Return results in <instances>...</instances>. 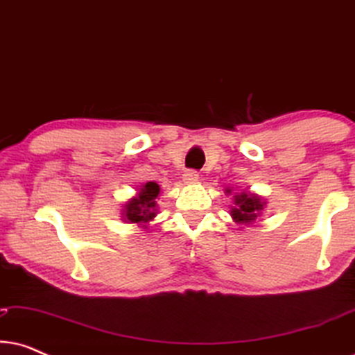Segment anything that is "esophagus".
Wrapping results in <instances>:
<instances>
[{"mask_svg":"<svg viewBox=\"0 0 355 355\" xmlns=\"http://www.w3.org/2000/svg\"><path fill=\"white\" fill-rule=\"evenodd\" d=\"M182 179L186 184H196L198 181V174L196 171H191V169H189V171L184 173Z\"/></svg>","mask_w":355,"mask_h":355,"instance_id":"esophagus-1","label":"esophagus"}]
</instances>
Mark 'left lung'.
Returning a JSON list of instances; mask_svg holds the SVG:
<instances>
[{
    "instance_id": "left-lung-1",
    "label": "left lung",
    "mask_w": 355,
    "mask_h": 355,
    "mask_svg": "<svg viewBox=\"0 0 355 355\" xmlns=\"http://www.w3.org/2000/svg\"><path fill=\"white\" fill-rule=\"evenodd\" d=\"M227 193H231V189H226ZM266 202L257 193L242 191L234 196V207H231V216L237 225H252L257 218L261 215Z\"/></svg>"
}]
</instances>
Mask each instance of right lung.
I'll list each match as a JSON object with an SVG mask.
<instances>
[{"mask_svg":"<svg viewBox=\"0 0 355 355\" xmlns=\"http://www.w3.org/2000/svg\"><path fill=\"white\" fill-rule=\"evenodd\" d=\"M159 196V186L155 181H148L140 186V191L135 193V197L129 198L124 203L121 218L125 223L147 227L150 223L157 216V198Z\"/></svg>","mask_w":355,"mask_h":355,"instance_id":"right-lung-1","label":"right lung"}]
</instances>
